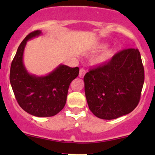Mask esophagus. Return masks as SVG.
<instances>
[{"label": "esophagus", "instance_id": "esophagus-1", "mask_svg": "<svg viewBox=\"0 0 155 155\" xmlns=\"http://www.w3.org/2000/svg\"><path fill=\"white\" fill-rule=\"evenodd\" d=\"M85 73H86V71H85V69L82 68H80L79 77V78H83L84 76Z\"/></svg>", "mask_w": 155, "mask_h": 155}]
</instances>
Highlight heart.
Segmentation results:
<instances>
[{
	"label": "heart",
	"instance_id": "obj_1",
	"mask_svg": "<svg viewBox=\"0 0 155 155\" xmlns=\"http://www.w3.org/2000/svg\"><path fill=\"white\" fill-rule=\"evenodd\" d=\"M106 47V44L104 43H98L94 46V49H101ZM115 54V49L112 47H106L103 49L102 51L97 55L95 58V63L97 65H101L106 62L108 61Z\"/></svg>",
	"mask_w": 155,
	"mask_h": 155
}]
</instances>
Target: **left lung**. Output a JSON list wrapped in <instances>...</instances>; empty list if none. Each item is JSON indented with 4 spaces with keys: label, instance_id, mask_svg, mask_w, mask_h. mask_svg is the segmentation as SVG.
Listing matches in <instances>:
<instances>
[{
    "label": "left lung",
    "instance_id": "1",
    "mask_svg": "<svg viewBox=\"0 0 155 155\" xmlns=\"http://www.w3.org/2000/svg\"><path fill=\"white\" fill-rule=\"evenodd\" d=\"M89 108L103 120L130 113L138 106L144 82V69L138 49H127L95 68L84 77Z\"/></svg>",
    "mask_w": 155,
    "mask_h": 155
}]
</instances>
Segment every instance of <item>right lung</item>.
I'll return each mask as SVG.
<instances>
[{"mask_svg": "<svg viewBox=\"0 0 155 155\" xmlns=\"http://www.w3.org/2000/svg\"><path fill=\"white\" fill-rule=\"evenodd\" d=\"M41 34V31L32 32L19 46L11 65L10 83L24 111L35 117H52L65 106L69 85L79 75V68L60 64L46 76L29 74L23 63L25 47L28 40Z\"/></svg>", "mask_w": 155, "mask_h": 155, "instance_id": "right-lung-1", "label": "right lung"}]
</instances>
